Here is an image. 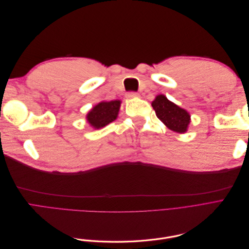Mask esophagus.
I'll use <instances>...</instances> for the list:
<instances>
[{
  "mask_svg": "<svg viewBox=\"0 0 249 249\" xmlns=\"http://www.w3.org/2000/svg\"><path fill=\"white\" fill-rule=\"evenodd\" d=\"M139 93L137 92H129L126 94V97L127 99H136V97H139Z\"/></svg>",
  "mask_w": 249,
  "mask_h": 249,
  "instance_id": "obj_1",
  "label": "esophagus"
}]
</instances>
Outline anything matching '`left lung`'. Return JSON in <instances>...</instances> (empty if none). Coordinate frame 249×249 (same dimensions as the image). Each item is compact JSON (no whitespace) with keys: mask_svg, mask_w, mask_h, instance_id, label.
I'll return each mask as SVG.
<instances>
[{"mask_svg":"<svg viewBox=\"0 0 249 249\" xmlns=\"http://www.w3.org/2000/svg\"><path fill=\"white\" fill-rule=\"evenodd\" d=\"M152 106L157 117L169 130L178 134H184L188 131V126L191 123V115L187 110L169 101L164 94L157 95L152 102Z\"/></svg>","mask_w":249,"mask_h":249,"instance_id":"left-lung-1","label":"left lung"}]
</instances>
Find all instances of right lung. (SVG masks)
Here are the masks:
<instances>
[{"label": "right lung", "instance_id": "right-lung-1", "mask_svg": "<svg viewBox=\"0 0 249 249\" xmlns=\"http://www.w3.org/2000/svg\"><path fill=\"white\" fill-rule=\"evenodd\" d=\"M120 105H122V101L119 100L100 102L87 113V123L95 130L102 129L117 118Z\"/></svg>", "mask_w": 249, "mask_h": 249}]
</instances>
